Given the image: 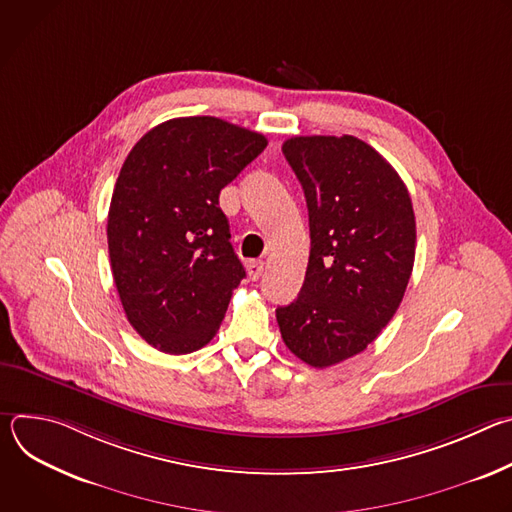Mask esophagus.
<instances>
[{
  "label": "esophagus",
  "instance_id": "obj_1",
  "mask_svg": "<svg viewBox=\"0 0 512 512\" xmlns=\"http://www.w3.org/2000/svg\"><path fill=\"white\" fill-rule=\"evenodd\" d=\"M247 271H249V277H251L253 281H257V279L263 275V261H259V259L249 261V263H247Z\"/></svg>",
  "mask_w": 512,
  "mask_h": 512
}]
</instances>
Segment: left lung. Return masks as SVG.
<instances>
[{
    "label": "left lung",
    "mask_w": 512,
    "mask_h": 512,
    "mask_svg": "<svg viewBox=\"0 0 512 512\" xmlns=\"http://www.w3.org/2000/svg\"><path fill=\"white\" fill-rule=\"evenodd\" d=\"M310 216L300 296L277 308L285 346L326 369L367 348L395 316L415 261V214L395 168L354 135L283 143Z\"/></svg>",
    "instance_id": "left-lung-1"
}]
</instances>
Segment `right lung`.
Segmentation results:
<instances>
[{
    "label": "right lung",
    "mask_w": 512,
    "mask_h": 512,
    "mask_svg": "<svg viewBox=\"0 0 512 512\" xmlns=\"http://www.w3.org/2000/svg\"><path fill=\"white\" fill-rule=\"evenodd\" d=\"M267 148L265 135L218 117H178L125 158L107 218L111 271L135 332L188 354L221 328L245 277L218 194Z\"/></svg>",
    "instance_id": "1"
}]
</instances>
